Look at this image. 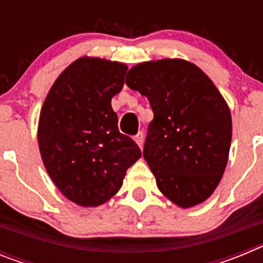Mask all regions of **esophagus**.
<instances>
[{
  "label": "esophagus",
  "mask_w": 263,
  "mask_h": 263,
  "mask_svg": "<svg viewBox=\"0 0 263 263\" xmlns=\"http://www.w3.org/2000/svg\"><path fill=\"white\" fill-rule=\"evenodd\" d=\"M134 141H136V143L139 146V147H142V145H143V133L142 132H138V133H137V136H134Z\"/></svg>",
  "instance_id": "34e87169"
}]
</instances>
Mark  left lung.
<instances>
[{
    "instance_id": "8db88e82",
    "label": "left lung",
    "mask_w": 263,
    "mask_h": 263,
    "mask_svg": "<svg viewBox=\"0 0 263 263\" xmlns=\"http://www.w3.org/2000/svg\"><path fill=\"white\" fill-rule=\"evenodd\" d=\"M126 85L147 97L154 113L143 158L159 191L182 208L205 201L221 180L232 142L222 95L183 59L139 63L127 72Z\"/></svg>"
}]
</instances>
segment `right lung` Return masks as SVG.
<instances>
[{
    "label": "right lung",
    "mask_w": 263,
    "mask_h": 263,
    "mask_svg": "<svg viewBox=\"0 0 263 263\" xmlns=\"http://www.w3.org/2000/svg\"><path fill=\"white\" fill-rule=\"evenodd\" d=\"M127 66L83 57L58 76L42 105L38 145L53 184L72 203L99 206L115 196L142 153L118 130L111 97Z\"/></svg>",
    "instance_id": "right-lung-1"
}]
</instances>
